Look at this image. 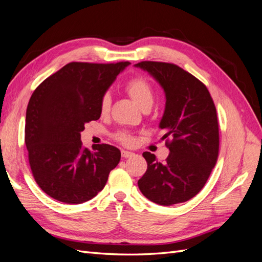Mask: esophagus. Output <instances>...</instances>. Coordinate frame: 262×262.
Masks as SVG:
<instances>
[{
  "label": "esophagus",
  "mask_w": 262,
  "mask_h": 262,
  "mask_svg": "<svg viewBox=\"0 0 262 262\" xmlns=\"http://www.w3.org/2000/svg\"><path fill=\"white\" fill-rule=\"evenodd\" d=\"M121 155H122V157H124V158H128V157H131V156H133V155H134V153H132V152H129V150L122 149V150H121Z\"/></svg>",
  "instance_id": "esophagus-1"
}]
</instances>
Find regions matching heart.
Masks as SVG:
<instances>
[{
    "instance_id": "b5f03b06",
    "label": "heart",
    "mask_w": 262,
    "mask_h": 262,
    "mask_svg": "<svg viewBox=\"0 0 262 262\" xmlns=\"http://www.w3.org/2000/svg\"><path fill=\"white\" fill-rule=\"evenodd\" d=\"M125 91L140 109L143 110L145 108L152 107L154 101V90L152 85H150L145 78H132V80L126 83ZM110 105H112V97H110L109 94H105L104 96L101 97L99 106L101 115H107L109 113ZM116 139L125 145H130L133 142V138L129 136L128 133L124 132L117 133Z\"/></svg>"
}]
</instances>
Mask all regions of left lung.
Wrapping results in <instances>:
<instances>
[{"instance_id": "left-lung-1", "label": "left lung", "mask_w": 262, "mask_h": 262, "mask_svg": "<svg viewBox=\"0 0 262 262\" xmlns=\"http://www.w3.org/2000/svg\"><path fill=\"white\" fill-rule=\"evenodd\" d=\"M164 90L166 104L160 128L169 155L164 164L144 152L147 169L138 181L148 200L160 205L186 202L200 192L219 155L216 109L205 85L176 64L143 61L134 66Z\"/></svg>"}]
</instances>
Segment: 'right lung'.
Here are the masks:
<instances>
[{"instance_id":"1","label":"right lung","mask_w":262,"mask_h":262,"mask_svg":"<svg viewBox=\"0 0 262 262\" xmlns=\"http://www.w3.org/2000/svg\"><path fill=\"white\" fill-rule=\"evenodd\" d=\"M130 62H71L39 85L26 112L25 144L38 186L69 204L89 201L104 189L120 162L109 144L82 146L85 123L100 118V100Z\"/></svg>"}]
</instances>
